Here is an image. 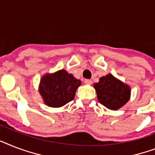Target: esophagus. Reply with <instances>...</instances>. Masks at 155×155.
Segmentation results:
<instances>
[{
	"instance_id": "esophagus-1",
	"label": "esophagus",
	"mask_w": 155,
	"mask_h": 155,
	"mask_svg": "<svg viewBox=\"0 0 155 155\" xmlns=\"http://www.w3.org/2000/svg\"><path fill=\"white\" fill-rule=\"evenodd\" d=\"M84 84H88V85H91V84H92V81L91 80H84Z\"/></svg>"
}]
</instances>
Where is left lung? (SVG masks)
I'll return each instance as SVG.
<instances>
[{
    "label": "left lung",
    "instance_id": "8db88e82",
    "mask_svg": "<svg viewBox=\"0 0 155 155\" xmlns=\"http://www.w3.org/2000/svg\"><path fill=\"white\" fill-rule=\"evenodd\" d=\"M99 102L110 110H116L125 105L130 98V87L111 74L99 78L93 85Z\"/></svg>",
    "mask_w": 155,
    "mask_h": 155
}]
</instances>
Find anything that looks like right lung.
Returning a JSON list of instances; mask_svg holds the SVG:
<instances>
[{"mask_svg":"<svg viewBox=\"0 0 155 155\" xmlns=\"http://www.w3.org/2000/svg\"><path fill=\"white\" fill-rule=\"evenodd\" d=\"M81 81L61 69L54 73H46L39 84L43 101L51 107H61L74 99Z\"/></svg>","mask_w":155,"mask_h":155,"instance_id":"add662e5","label":"right lung"}]
</instances>
